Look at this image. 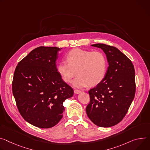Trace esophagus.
<instances>
[{
	"mask_svg": "<svg viewBox=\"0 0 150 150\" xmlns=\"http://www.w3.org/2000/svg\"><path fill=\"white\" fill-rule=\"evenodd\" d=\"M81 92V90H77V89H75V90H74V93H75V94H79V93H80Z\"/></svg>",
	"mask_w": 150,
	"mask_h": 150,
	"instance_id": "34e87169",
	"label": "esophagus"
}]
</instances>
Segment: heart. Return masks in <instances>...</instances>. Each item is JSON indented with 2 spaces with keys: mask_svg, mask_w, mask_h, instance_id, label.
<instances>
[{
  "mask_svg": "<svg viewBox=\"0 0 150 150\" xmlns=\"http://www.w3.org/2000/svg\"><path fill=\"white\" fill-rule=\"evenodd\" d=\"M66 62H60L57 70L66 83L73 82L76 87H84L99 84L105 78L108 67L107 57L101 51H89L75 48L66 56Z\"/></svg>",
  "mask_w": 150,
  "mask_h": 150,
  "instance_id": "b5f03b06",
  "label": "heart"
}]
</instances>
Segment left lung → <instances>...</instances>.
Instances as JSON below:
<instances>
[{
	"label": "left lung",
	"mask_w": 150,
	"mask_h": 150,
	"mask_svg": "<svg viewBox=\"0 0 150 150\" xmlns=\"http://www.w3.org/2000/svg\"><path fill=\"white\" fill-rule=\"evenodd\" d=\"M105 53L109 66L101 83L88 91L87 116L94 125L110 127L123 119L134 99L135 72L131 60L117 48L103 44L91 45Z\"/></svg>",
	"instance_id": "8db88e82"
}]
</instances>
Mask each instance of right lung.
Instances as JSON below:
<instances>
[{
  "label": "right lung",
  "mask_w": 150,
  "mask_h": 150,
  "mask_svg": "<svg viewBox=\"0 0 150 150\" xmlns=\"http://www.w3.org/2000/svg\"><path fill=\"white\" fill-rule=\"evenodd\" d=\"M61 49H34L18 63L13 74L12 93L18 111L26 121L39 128L56 126L63 117V102L74 95L57 70Z\"/></svg>",
  "instance_id": "1"
}]
</instances>
